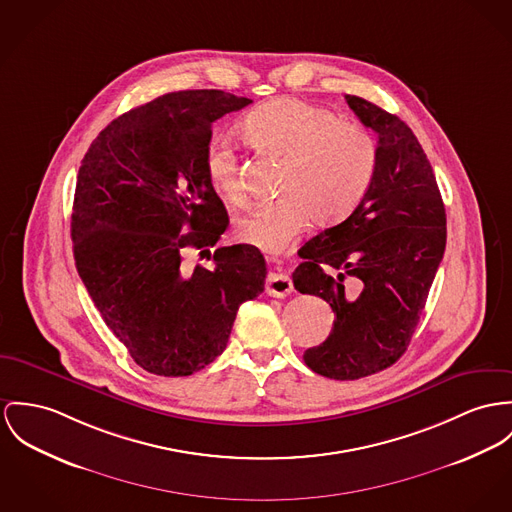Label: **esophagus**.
I'll return each instance as SVG.
<instances>
[{"label":"esophagus","instance_id":"34e87169","mask_svg":"<svg viewBox=\"0 0 512 512\" xmlns=\"http://www.w3.org/2000/svg\"><path fill=\"white\" fill-rule=\"evenodd\" d=\"M292 290H294L292 280L286 275L271 273V275L267 276V280H265V292H267L269 296L284 298V296H288Z\"/></svg>","mask_w":512,"mask_h":512}]
</instances>
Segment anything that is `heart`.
I'll return each mask as SVG.
<instances>
[{
	"label": "heart",
	"mask_w": 512,
	"mask_h": 512,
	"mask_svg": "<svg viewBox=\"0 0 512 512\" xmlns=\"http://www.w3.org/2000/svg\"><path fill=\"white\" fill-rule=\"evenodd\" d=\"M241 138L259 154L284 159L275 200L255 202L236 222L241 241L278 251L310 220H343L372 183L378 150L356 122L337 120L325 107L282 97L259 105L239 124ZM210 187L230 204L245 200L234 148L214 138L204 152Z\"/></svg>",
	"instance_id": "b5f03b06"
}]
</instances>
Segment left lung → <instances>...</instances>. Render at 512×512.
<instances>
[{"label": "left lung", "mask_w": 512, "mask_h": 512, "mask_svg": "<svg viewBox=\"0 0 512 512\" xmlns=\"http://www.w3.org/2000/svg\"><path fill=\"white\" fill-rule=\"evenodd\" d=\"M345 99L378 134L376 171L353 212L300 247L292 280L335 314L304 362L325 378L358 380L407 351L444 255L446 212L413 130L362 97Z\"/></svg>", "instance_id": "obj_1"}]
</instances>
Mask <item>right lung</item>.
<instances>
[{
  "mask_svg": "<svg viewBox=\"0 0 512 512\" xmlns=\"http://www.w3.org/2000/svg\"><path fill=\"white\" fill-rule=\"evenodd\" d=\"M253 103L220 89L167 93L107 124L81 159L72 212L79 276L134 362L191 376L224 353L237 310L265 290L255 245L210 249L228 228L204 152L212 124ZM187 248L213 259L182 265Z\"/></svg>",
  "mask_w": 512,
  "mask_h": 512,
  "instance_id": "1",
  "label": "right lung"
}]
</instances>
